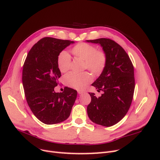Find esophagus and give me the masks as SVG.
<instances>
[{"label": "esophagus", "instance_id": "34e87169", "mask_svg": "<svg viewBox=\"0 0 160 160\" xmlns=\"http://www.w3.org/2000/svg\"><path fill=\"white\" fill-rule=\"evenodd\" d=\"M84 93V91H83L78 90V93H79V94H82V93Z\"/></svg>", "mask_w": 160, "mask_h": 160}]
</instances>
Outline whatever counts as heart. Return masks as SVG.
Instances as JSON below:
<instances>
[{"label": "heart", "instance_id": "1", "mask_svg": "<svg viewBox=\"0 0 160 160\" xmlns=\"http://www.w3.org/2000/svg\"><path fill=\"white\" fill-rule=\"evenodd\" d=\"M72 52L76 57L85 61L84 68L88 69L95 75L100 74L107 63V55L105 51L97 50L94 46L86 42H80L72 47ZM58 67L62 72H65L71 68V59L66 51L61 52L57 59ZM67 85L76 89H82L91 83L92 77L88 72L77 73L70 72L65 77Z\"/></svg>", "mask_w": 160, "mask_h": 160}]
</instances>
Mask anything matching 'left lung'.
Returning <instances> with one entry per match:
<instances>
[{
	"label": "left lung",
	"instance_id": "1",
	"mask_svg": "<svg viewBox=\"0 0 160 160\" xmlns=\"http://www.w3.org/2000/svg\"><path fill=\"white\" fill-rule=\"evenodd\" d=\"M99 44L107 55L105 69L92 85L103 92L97 98L89 93L91 103L87 111L95 123L110 127L126 115L132 102L135 89L134 69L129 55L123 48L109 38L88 40Z\"/></svg>",
	"mask_w": 160,
	"mask_h": 160
}]
</instances>
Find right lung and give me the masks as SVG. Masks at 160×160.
I'll return each instance as SVG.
<instances>
[{"label":"right lung","mask_w":160,"mask_h":160,"mask_svg":"<svg viewBox=\"0 0 160 160\" xmlns=\"http://www.w3.org/2000/svg\"><path fill=\"white\" fill-rule=\"evenodd\" d=\"M71 43L74 41L42 38L33 45L24 62L22 81L27 102L35 117L47 125L68 118L77 98V91L68 87L62 93L54 91L61 76L58 57Z\"/></svg>","instance_id":"1"}]
</instances>
